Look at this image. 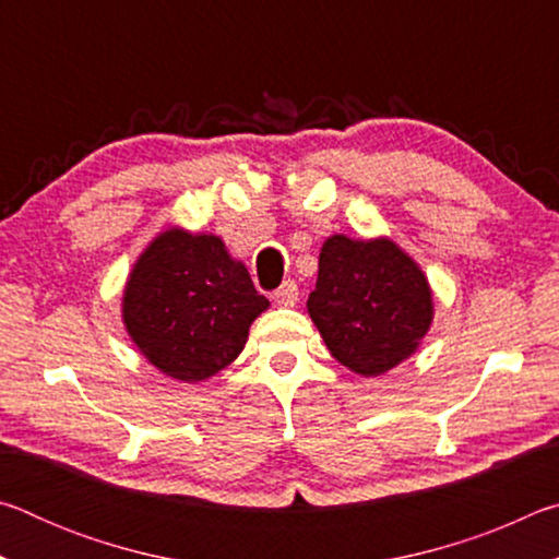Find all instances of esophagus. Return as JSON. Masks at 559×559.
Returning <instances> with one entry per match:
<instances>
[{
	"mask_svg": "<svg viewBox=\"0 0 559 559\" xmlns=\"http://www.w3.org/2000/svg\"><path fill=\"white\" fill-rule=\"evenodd\" d=\"M273 302L281 308H293L298 302V286L296 281H286L278 290H273Z\"/></svg>",
	"mask_w": 559,
	"mask_h": 559,
	"instance_id": "34e87169",
	"label": "esophagus"
}]
</instances>
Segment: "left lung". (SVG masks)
Instances as JSON below:
<instances>
[{"mask_svg": "<svg viewBox=\"0 0 559 559\" xmlns=\"http://www.w3.org/2000/svg\"><path fill=\"white\" fill-rule=\"evenodd\" d=\"M308 313L340 365L377 377L419 347L433 302L427 276L394 241L335 234L320 249Z\"/></svg>", "mask_w": 559, "mask_h": 559, "instance_id": "obj_1", "label": "left lung"}]
</instances>
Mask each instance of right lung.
<instances>
[{
	"instance_id": "right-lung-1",
	"label": "right lung",
	"mask_w": 559,
	"mask_h": 559,
	"mask_svg": "<svg viewBox=\"0 0 559 559\" xmlns=\"http://www.w3.org/2000/svg\"><path fill=\"white\" fill-rule=\"evenodd\" d=\"M266 308L219 236L185 229H169L147 246L122 293L132 343L179 382H202L231 365Z\"/></svg>"
}]
</instances>
